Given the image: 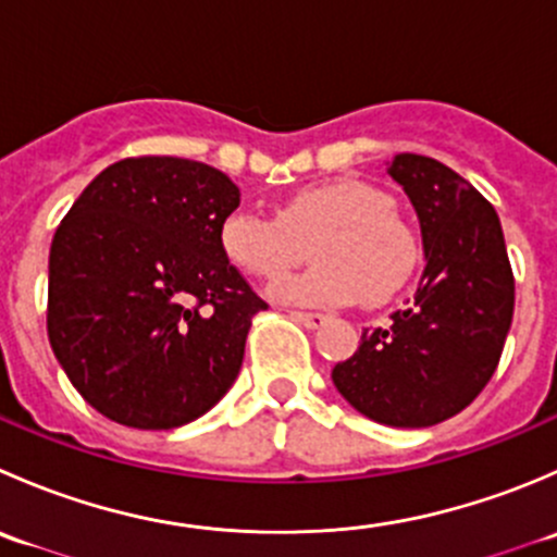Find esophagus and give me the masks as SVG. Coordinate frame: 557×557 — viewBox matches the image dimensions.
I'll list each match as a JSON object with an SVG mask.
<instances>
[{
  "mask_svg": "<svg viewBox=\"0 0 557 557\" xmlns=\"http://www.w3.org/2000/svg\"><path fill=\"white\" fill-rule=\"evenodd\" d=\"M290 318L299 320V323L307 325V329H320V325L325 323V314L320 312H290Z\"/></svg>",
  "mask_w": 557,
  "mask_h": 557,
  "instance_id": "1",
  "label": "esophagus"
}]
</instances>
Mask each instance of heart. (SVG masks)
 <instances>
[{
    "mask_svg": "<svg viewBox=\"0 0 557 557\" xmlns=\"http://www.w3.org/2000/svg\"><path fill=\"white\" fill-rule=\"evenodd\" d=\"M391 196L361 180H331L296 190L277 218L234 207L218 228L223 256L258 280H274L301 261L310 245L312 269L283 277L269 296L285 305L342 307L385 301L414 272L420 245L412 226L391 210Z\"/></svg>",
    "mask_w": 557,
    "mask_h": 557,
    "instance_id": "heart-1",
    "label": "heart"
}]
</instances>
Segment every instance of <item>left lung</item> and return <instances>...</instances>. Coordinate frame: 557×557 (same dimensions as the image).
<instances>
[{"mask_svg": "<svg viewBox=\"0 0 557 557\" xmlns=\"http://www.w3.org/2000/svg\"><path fill=\"white\" fill-rule=\"evenodd\" d=\"M420 221L425 272L391 323L367 329L336 391L369 420L425 429L491 383L515 312V277L491 201L442 161L398 153L387 170Z\"/></svg>", "mask_w": 557, "mask_h": 557, "instance_id": "8db88e82", "label": "left lung"}]
</instances>
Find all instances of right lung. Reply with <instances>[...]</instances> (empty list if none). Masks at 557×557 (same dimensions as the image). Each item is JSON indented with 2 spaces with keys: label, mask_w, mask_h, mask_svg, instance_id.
I'll use <instances>...</instances> for the list:
<instances>
[{
  "label": "right lung",
  "mask_w": 557,
  "mask_h": 557,
  "mask_svg": "<svg viewBox=\"0 0 557 557\" xmlns=\"http://www.w3.org/2000/svg\"><path fill=\"white\" fill-rule=\"evenodd\" d=\"M239 207L228 174L137 156L107 166L53 234L48 339L70 383L128 429L166 431L215 407L267 301L223 256Z\"/></svg>",
  "instance_id": "add662e5"
}]
</instances>
